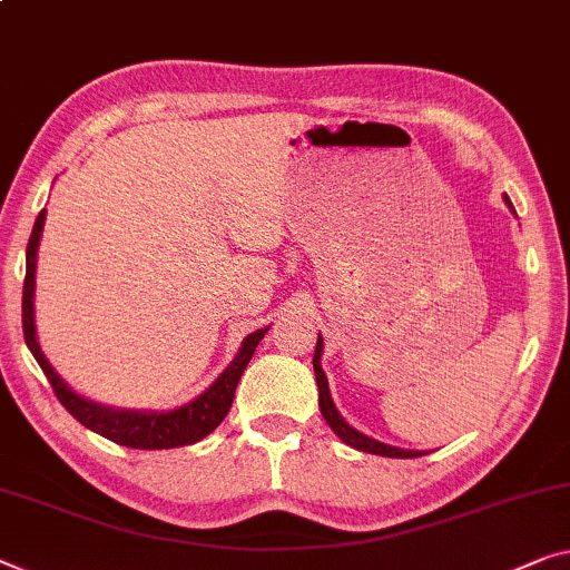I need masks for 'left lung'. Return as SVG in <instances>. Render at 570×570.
<instances>
[{
  "mask_svg": "<svg viewBox=\"0 0 570 570\" xmlns=\"http://www.w3.org/2000/svg\"><path fill=\"white\" fill-rule=\"evenodd\" d=\"M507 206L512 208L510 198H504ZM321 336H318V344H315V354H313V370H315V382H318V405H321V413L326 417V423L334 428V433L344 441L346 445H352V449L358 451H366V453H376V456H390V459H415V456H423L425 451H405V449H395V445H387V443H380L374 441V438H366L364 433L354 431L352 425L346 423L344 417L338 415V410L334 405V400H331V392H328V382H326V374L321 370Z\"/></svg>",
  "mask_w": 570,
  "mask_h": 570,
  "instance_id": "8db88e82",
  "label": "left lung"
}]
</instances>
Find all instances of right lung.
Masks as SVG:
<instances>
[{
	"label": "right lung",
	"mask_w": 570,
	"mask_h": 570,
	"mask_svg": "<svg viewBox=\"0 0 570 570\" xmlns=\"http://www.w3.org/2000/svg\"><path fill=\"white\" fill-rule=\"evenodd\" d=\"M42 222H46V208L35 218L30 242H28V269H24V285H22V331H24V344L38 358L40 370L46 372L48 382L56 397L60 400L68 413H71L78 423L89 428V431L99 433L109 441L127 445V449L139 451H160V449H178V445H190L206 438L212 431H216L218 423L229 413L236 384L242 380V372L247 370L252 354H255L262 336L267 334V328H259L255 334L244 338V344L236 354L234 362L229 364L218 380L208 387L204 395L196 397L188 405L170 413H135V410H111L94 405V402L78 397L73 390H68L63 380L52 372L48 358L42 356L38 338H35V318H32V295H35V262H38V244Z\"/></svg>",
	"instance_id": "1"
}]
</instances>
